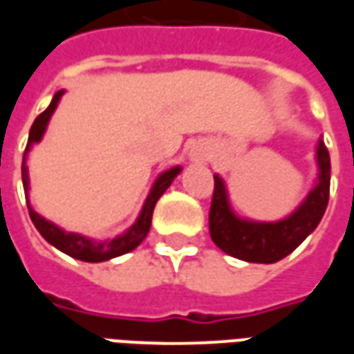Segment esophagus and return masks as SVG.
<instances>
[{"instance_id": "esophagus-1", "label": "esophagus", "mask_w": 354, "mask_h": 354, "mask_svg": "<svg viewBox=\"0 0 354 354\" xmlns=\"http://www.w3.org/2000/svg\"><path fill=\"white\" fill-rule=\"evenodd\" d=\"M207 147L203 146H193L189 151V161L193 162H207Z\"/></svg>"}]
</instances>
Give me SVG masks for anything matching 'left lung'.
<instances>
[{
	"label": "left lung",
	"instance_id": "8db88e82",
	"mask_svg": "<svg viewBox=\"0 0 354 354\" xmlns=\"http://www.w3.org/2000/svg\"><path fill=\"white\" fill-rule=\"evenodd\" d=\"M319 178L299 207L279 222H254L231 210L223 180L214 176V195L208 214L210 237L233 258L254 263H274L294 252L317 230L330 197V153L324 142L317 146Z\"/></svg>",
	"mask_w": 354,
	"mask_h": 354
}]
</instances>
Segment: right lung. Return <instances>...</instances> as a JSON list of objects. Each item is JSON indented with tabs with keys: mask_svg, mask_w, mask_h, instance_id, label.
<instances>
[{
	"mask_svg": "<svg viewBox=\"0 0 354 354\" xmlns=\"http://www.w3.org/2000/svg\"><path fill=\"white\" fill-rule=\"evenodd\" d=\"M62 94H64V91H58L53 96L49 108L35 117L34 124L30 129V136H28L26 153L30 151L32 144H37L43 138L47 123H49L50 115L55 113V109H57ZM26 153H24V159H22V184H24V192L28 193V189H30V176H28ZM180 170H182L180 167H174V169L165 170L162 174H159V178L155 180L153 187H151V192L147 195L144 207H142V212L136 218V222L132 223L131 227L124 231V233L117 235L111 241H102V243H98V241H93V239L83 237L80 233H68V231L60 230L58 225H55L49 220H45L43 216L37 214L32 207H28V212H30V218L34 222L35 230L39 231L41 237L55 246V248H58L60 252L68 254V256H72L75 260L88 261V263L111 260V258H117V256H123V254L134 250L146 239V235L149 233V227H151V216H153L155 205H157V201H159L162 193L169 189L172 180L180 174Z\"/></svg>",
	"mask_w": 354,
	"mask_h": 354,
	"instance_id": "right-lung-1",
	"label": "right lung"
}]
</instances>
